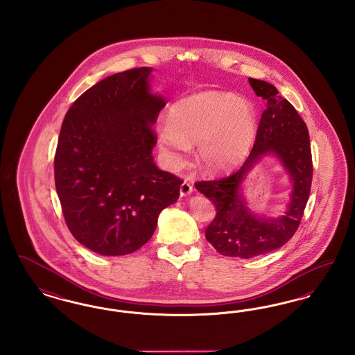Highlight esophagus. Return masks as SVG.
I'll return each instance as SVG.
<instances>
[{
    "instance_id": "obj_1",
    "label": "esophagus",
    "mask_w": 355,
    "mask_h": 355,
    "mask_svg": "<svg viewBox=\"0 0 355 355\" xmlns=\"http://www.w3.org/2000/svg\"><path fill=\"white\" fill-rule=\"evenodd\" d=\"M191 191H193V186H191V184H190L189 181H184V182L181 184V187H180V194H181V197L190 196Z\"/></svg>"
}]
</instances>
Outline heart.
Here are the masks:
<instances>
[{"label": "heart", "instance_id": "b5f03b06", "mask_svg": "<svg viewBox=\"0 0 355 355\" xmlns=\"http://www.w3.org/2000/svg\"><path fill=\"white\" fill-rule=\"evenodd\" d=\"M258 129L252 102L232 93L203 90L174 102L169 119L155 125L158 152L173 171L182 169L197 142L196 158L209 174L236 168L250 152Z\"/></svg>", "mask_w": 355, "mask_h": 355}]
</instances>
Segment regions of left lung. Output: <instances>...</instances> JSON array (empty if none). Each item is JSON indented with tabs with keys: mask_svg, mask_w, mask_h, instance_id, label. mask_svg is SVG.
I'll list each match as a JSON object with an SVG mask.
<instances>
[{
	"mask_svg": "<svg viewBox=\"0 0 355 355\" xmlns=\"http://www.w3.org/2000/svg\"><path fill=\"white\" fill-rule=\"evenodd\" d=\"M258 97L265 101L253 150L232 175L218 181L197 182V190L209 198L217 216L205 236L225 257L249 259L282 248L294 236L310 196L313 165L307 126L277 87L262 80L249 78ZM275 156L287 171L292 190L282 215L266 218L248 206L243 182L265 157Z\"/></svg>",
	"mask_w": 355,
	"mask_h": 355,
	"instance_id": "1",
	"label": "left lung"
}]
</instances>
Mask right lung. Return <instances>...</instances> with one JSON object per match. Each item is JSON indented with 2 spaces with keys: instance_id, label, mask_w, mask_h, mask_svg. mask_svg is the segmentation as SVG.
Masks as SVG:
<instances>
[{
  "instance_id": "right-lung-1",
  "label": "right lung",
  "mask_w": 355,
  "mask_h": 355,
  "mask_svg": "<svg viewBox=\"0 0 355 355\" xmlns=\"http://www.w3.org/2000/svg\"><path fill=\"white\" fill-rule=\"evenodd\" d=\"M153 68L116 73L69 109L54 157L55 190L73 236L94 253L138 250L159 213L177 202L182 181L153 158L152 125L165 106Z\"/></svg>"
}]
</instances>
